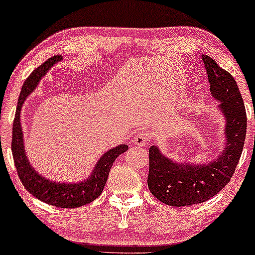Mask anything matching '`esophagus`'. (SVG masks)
<instances>
[{"label": "esophagus", "mask_w": 255, "mask_h": 255, "mask_svg": "<svg viewBox=\"0 0 255 255\" xmlns=\"http://www.w3.org/2000/svg\"><path fill=\"white\" fill-rule=\"evenodd\" d=\"M150 141V133L147 130H139L134 136L133 144L136 146H145Z\"/></svg>", "instance_id": "obj_1"}]
</instances>
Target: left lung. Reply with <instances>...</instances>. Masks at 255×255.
I'll use <instances>...</instances> for the list:
<instances>
[{
    "label": "left lung",
    "mask_w": 255,
    "mask_h": 255,
    "mask_svg": "<svg viewBox=\"0 0 255 255\" xmlns=\"http://www.w3.org/2000/svg\"><path fill=\"white\" fill-rule=\"evenodd\" d=\"M212 97L224 118V146L215 159L205 163L175 162L151 146L147 184L158 200L169 206H188L215 197L229 183L241 157L247 129L242 96L233 75L213 58L201 55Z\"/></svg>",
    "instance_id": "obj_1"
}]
</instances>
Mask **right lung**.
Segmentation results:
<instances>
[{
	"mask_svg": "<svg viewBox=\"0 0 255 255\" xmlns=\"http://www.w3.org/2000/svg\"><path fill=\"white\" fill-rule=\"evenodd\" d=\"M62 58V56L49 58L42 66L34 69L22 85L13 124L11 152H13L17 175L28 193H31L38 200L52 205V206L62 207V209H74V207H80L91 203L101 195L105 183H107L113 163L120 154L128 150V146L119 145L108 150L104 154H102L98 162L93 166L90 176L84 178L83 181H78V182L51 181L39 174L31 165L25 150L24 133H22L21 122H20V119H21L20 114H21L25 101L37 89L42 78Z\"/></svg>",
	"mask_w": 255,
	"mask_h": 255,
	"instance_id": "1",
	"label": "right lung"
}]
</instances>
